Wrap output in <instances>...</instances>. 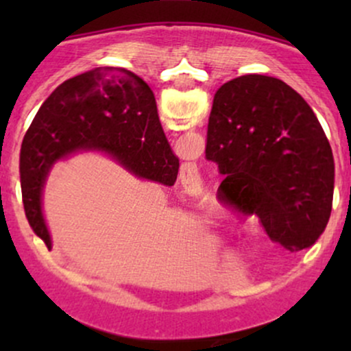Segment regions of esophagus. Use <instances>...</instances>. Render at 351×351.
Returning a JSON list of instances; mask_svg holds the SVG:
<instances>
[{
    "label": "esophagus",
    "instance_id": "obj_1",
    "mask_svg": "<svg viewBox=\"0 0 351 351\" xmlns=\"http://www.w3.org/2000/svg\"><path fill=\"white\" fill-rule=\"evenodd\" d=\"M189 176H191V180L193 178H198V171H196V175H191V173H189Z\"/></svg>",
    "mask_w": 351,
    "mask_h": 351
}]
</instances>
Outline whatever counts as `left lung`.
<instances>
[{"instance_id": "obj_1", "label": "left lung", "mask_w": 351, "mask_h": 351, "mask_svg": "<svg viewBox=\"0 0 351 351\" xmlns=\"http://www.w3.org/2000/svg\"><path fill=\"white\" fill-rule=\"evenodd\" d=\"M206 160L224 176V203L256 215L282 247L307 249L327 228L335 188L332 147L308 104L282 80L251 74L219 87Z\"/></svg>"}]
</instances>
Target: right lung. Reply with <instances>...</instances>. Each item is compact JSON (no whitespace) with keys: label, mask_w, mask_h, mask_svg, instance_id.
<instances>
[{"label":"right lung","mask_w":351,"mask_h":351,"mask_svg":"<svg viewBox=\"0 0 351 351\" xmlns=\"http://www.w3.org/2000/svg\"><path fill=\"white\" fill-rule=\"evenodd\" d=\"M79 150H102L135 175L175 184L173 155L155 95L134 72L99 67L62 82L44 100L24 135L19 180L24 213L34 234L51 247L41 193L51 167Z\"/></svg>","instance_id":"obj_1"}]
</instances>
